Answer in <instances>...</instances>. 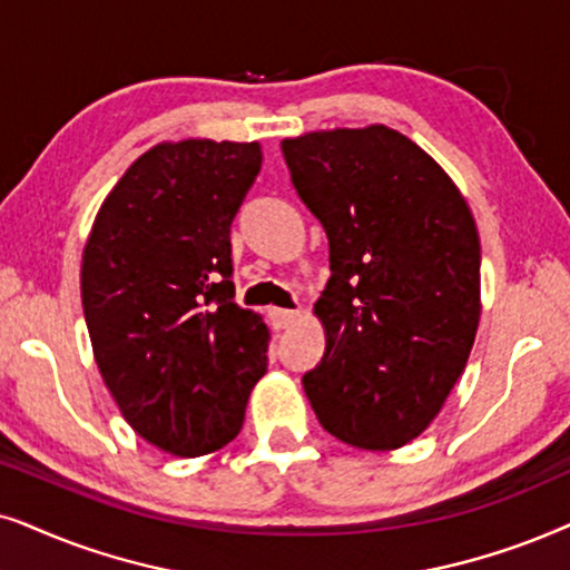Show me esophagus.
<instances>
[{"mask_svg": "<svg viewBox=\"0 0 570 570\" xmlns=\"http://www.w3.org/2000/svg\"><path fill=\"white\" fill-rule=\"evenodd\" d=\"M268 315H271V323H273V328H278V331H284V328H292V325L297 323L299 317H302L299 309H281V307H273Z\"/></svg>", "mask_w": 570, "mask_h": 570, "instance_id": "obj_1", "label": "esophagus"}]
</instances>
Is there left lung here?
<instances>
[{"mask_svg": "<svg viewBox=\"0 0 570 570\" xmlns=\"http://www.w3.org/2000/svg\"><path fill=\"white\" fill-rule=\"evenodd\" d=\"M281 150L331 253L315 302L325 354L302 385L331 435L364 451L401 449L435 420L472 352V210L449 174L383 125L309 132Z\"/></svg>", "mask_w": 570, "mask_h": 570, "instance_id": "obj_1", "label": "left lung"}]
</instances>
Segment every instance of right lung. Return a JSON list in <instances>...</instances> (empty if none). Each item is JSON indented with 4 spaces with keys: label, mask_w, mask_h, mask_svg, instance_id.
<instances>
[{
    "label": "right lung",
    "mask_w": 570,
    "mask_h": 570,
    "mask_svg": "<svg viewBox=\"0 0 570 570\" xmlns=\"http://www.w3.org/2000/svg\"><path fill=\"white\" fill-rule=\"evenodd\" d=\"M261 164L257 142H161L117 181L82 249V313L106 389L174 456L237 438L268 370V328L234 302L229 239Z\"/></svg>",
    "instance_id": "obj_1"
}]
</instances>
